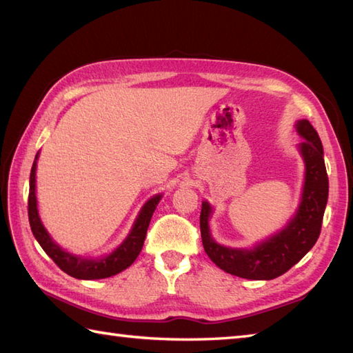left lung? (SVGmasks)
<instances>
[{
	"instance_id": "left-lung-1",
	"label": "left lung",
	"mask_w": 353,
	"mask_h": 353,
	"mask_svg": "<svg viewBox=\"0 0 353 353\" xmlns=\"http://www.w3.org/2000/svg\"><path fill=\"white\" fill-rule=\"evenodd\" d=\"M297 132L305 138L301 144L306 163L302 203L294 219L279 234L256 245L253 250L223 247L216 244L209 234L208 220L211 215V206L206 201L201 203V241L208 256L224 272L253 281L274 279L297 264L319 239L329 192L323 145L319 133L306 119L297 123Z\"/></svg>"
}]
</instances>
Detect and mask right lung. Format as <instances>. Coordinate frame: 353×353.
I'll return each mask as SVG.
<instances>
[{"mask_svg": "<svg viewBox=\"0 0 353 353\" xmlns=\"http://www.w3.org/2000/svg\"><path fill=\"white\" fill-rule=\"evenodd\" d=\"M37 159V154H36ZM36 161L33 162L32 172H30V191H28V221L30 228L37 243L41 244L43 252L48 254V256L56 262V265L70 274L76 279H104V277H110L114 274H118L123 272L127 267L133 264V261L138 258L139 252L142 250V245H144V239L147 235V229L150 220H152V215L154 209L159 203L161 196H154L150 199L144 208L141 209L137 221L133 224V229L125 238V241L118 247V249L109 254L106 258L101 259H85V258H77L74 254L62 250L52 239L50 238L48 232L45 230L42 226L39 215H37V208H36Z\"/></svg>", "mask_w": 353, "mask_h": 353, "instance_id": "add662e5", "label": "right lung"}]
</instances>
